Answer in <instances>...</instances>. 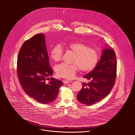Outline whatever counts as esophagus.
<instances>
[{
    "label": "esophagus",
    "mask_w": 135,
    "mask_h": 135,
    "mask_svg": "<svg viewBox=\"0 0 135 135\" xmlns=\"http://www.w3.org/2000/svg\"><path fill=\"white\" fill-rule=\"evenodd\" d=\"M70 82H71V81H70V80H65L63 81V83H64V84H68V83H70Z\"/></svg>",
    "instance_id": "1"
}]
</instances>
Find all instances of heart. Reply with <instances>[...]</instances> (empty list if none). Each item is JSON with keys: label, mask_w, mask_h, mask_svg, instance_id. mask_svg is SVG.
Wrapping results in <instances>:
<instances>
[{"label": "heart", "mask_w": 135, "mask_h": 135, "mask_svg": "<svg viewBox=\"0 0 135 135\" xmlns=\"http://www.w3.org/2000/svg\"><path fill=\"white\" fill-rule=\"evenodd\" d=\"M67 50L71 51L74 56L72 65L62 63L56 67V72L59 77L71 79L74 77L79 69L83 72L92 71L96 66L99 56L96 50L89 48L86 44L79 41L72 42L64 45ZM63 49L60 45H57L50 51V57L55 62L61 60Z\"/></svg>", "instance_id": "b5f03b06"}]
</instances>
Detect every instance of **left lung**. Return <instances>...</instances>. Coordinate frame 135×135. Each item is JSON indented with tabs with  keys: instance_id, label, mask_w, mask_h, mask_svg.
Instances as JSON below:
<instances>
[{
	"instance_id": "obj_1",
	"label": "left lung",
	"mask_w": 135,
	"mask_h": 135,
	"mask_svg": "<svg viewBox=\"0 0 135 135\" xmlns=\"http://www.w3.org/2000/svg\"><path fill=\"white\" fill-rule=\"evenodd\" d=\"M116 67L115 52L111 48L107 47L103 50L95 69L83 76L89 81L83 83L82 88L77 94L78 101L91 105L107 96L114 85Z\"/></svg>"
}]
</instances>
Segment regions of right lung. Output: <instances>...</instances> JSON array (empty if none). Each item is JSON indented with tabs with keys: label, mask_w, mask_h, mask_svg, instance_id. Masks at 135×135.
I'll list each match as a JSON object with an SVG mask.
<instances>
[{
	"label": "right lung",
	"mask_w": 135,
	"mask_h": 135,
	"mask_svg": "<svg viewBox=\"0 0 135 135\" xmlns=\"http://www.w3.org/2000/svg\"><path fill=\"white\" fill-rule=\"evenodd\" d=\"M17 73L25 93L42 104L49 103L58 96L59 88L63 84L52 77L53 70L49 61L46 37L38 34L25 41L20 49ZM50 80L47 82L46 80Z\"/></svg>",
	"instance_id": "right-lung-1"
}]
</instances>
